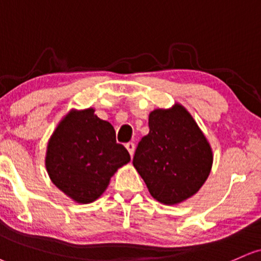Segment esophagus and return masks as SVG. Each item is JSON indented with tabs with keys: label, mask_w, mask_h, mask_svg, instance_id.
<instances>
[{
	"label": "esophagus",
	"mask_w": 261,
	"mask_h": 261,
	"mask_svg": "<svg viewBox=\"0 0 261 261\" xmlns=\"http://www.w3.org/2000/svg\"><path fill=\"white\" fill-rule=\"evenodd\" d=\"M125 149L128 150V152L130 153V156L134 155V151H136V144L133 141H129V143L125 144Z\"/></svg>",
	"instance_id": "1"
}]
</instances>
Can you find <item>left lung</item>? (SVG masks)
I'll return each instance as SVG.
<instances>
[{
    "label": "left lung",
    "instance_id": "obj_1",
    "mask_svg": "<svg viewBox=\"0 0 261 261\" xmlns=\"http://www.w3.org/2000/svg\"><path fill=\"white\" fill-rule=\"evenodd\" d=\"M149 128L138 144L133 165L153 198L179 203L207 180L213 163L211 146L181 105L151 112Z\"/></svg>",
    "mask_w": 261,
    "mask_h": 261
}]
</instances>
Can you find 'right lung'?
Returning a JSON list of instances; mask_svg holds the SVG:
<instances>
[{"label": "right lung", "mask_w": 261, "mask_h": 261, "mask_svg": "<svg viewBox=\"0 0 261 261\" xmlns=\"http://www.w3.org/2000/svg\"><path fill=\"white\" fill-rule=\"evenodd\" d=\"M129 161L127 149L116 143L114 127L87 109L71 111L58 125L48 143L46 167L64 194L79 203H91Z\"/></svg>", "instance_id": "add662e5"}]
</instances>
